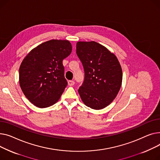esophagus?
I'll return each mask as SVG.
<instances>
[{
	"label": "esophagus",
	"instance_id": "esophagus-1",
	"mask_svg": "<svg viewBox=\"0 0 160 160\" xmlns=\"http://www.w3.org/2000/svg\"><path fill=\"white\" fill-rule=\"evenodd\" d=\"M68 85H69V86L72 87V86L74 85L75 82H74L73 81H68Z\"/></svg>",
	"mask_w": 160,
	"mask_h": 160
}]
</instances>
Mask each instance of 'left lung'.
I'll use <instances>...</instances> for the list:
<instances>
[{
    "mask_svg": "<svg viewBox=\"0 0 160 160\" xmlns=\"http://www.w3.org/2000/svg\"><path fill=\"white\" fill-rule=\"evenodd\" d=\"M76 53L84 70V80L78 90L81 100L92 109L105 108L116 98L122 84L118 58L95 41L78 42Z\"/></svg>",
    "mask_w": 160,
    "mask_h": 160,
    "instance_id": "obj_1",
    "label": "left lung"
}]
</instances>
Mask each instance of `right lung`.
<instances>
[{
    "label": "right lung",
    "instance_id": "obj_1",
    "mask_svg": "<svg viewBox=\"0 0 160 160\" xmlns=\"http://www.w3.org/2000/svg\"><path fill=\"white\" fill-rule=\"evenodd\" d=\"M67 40L52 39L32 50L19 68V84L24 96L39 108L54 105L60 99L67 81L62 61L71 53Z\"/></svg>",
    "mask_w": 160,
    "mask_h": 160
}]
</instances>
